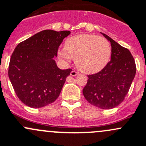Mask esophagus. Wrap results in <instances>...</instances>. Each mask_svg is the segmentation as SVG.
Returning <instances> with one entry per match:
<instances>
[{"instance_id":"34e87169","label":"esophagus","mask_w":146,"mask_h":146,"mask_svg":"<svg viewBox=\"0 0 146 146\" xmlns=\"http://www.w3.org/2000/svg\"><path fill=\"white\" fill-rule=\"evenodd\" d=\"M78 71H76V70H72L71 71V73H70V76H77V75H78Z\"/></svg>"}]
</instances>
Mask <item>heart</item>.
I'll list each match as a JSON object with an SVG mask.
<instances>
[{"mask_svg": "<svg viewBox=\"0 0 146 146\" xmlns=\"http://www.w3.org/2000/svg\"><path fill=\"white\" fill-rule=\"evenodd\" d=\"M108 41L95 35L80 34L68 38L65 47L59 49L58 55L62 60H76V66L82 72L94 73L106 66L110 56Z\"/></svg>", "mask_w": 146, "mask_h": 146, "instance_id": "obj_1", "label": "heart"}]
</instances>
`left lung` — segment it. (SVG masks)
Returning <instances> with one entry per match:
<instances>
[{
    "label": "left lung",
    "mask_w": 146,
    "mask_h": 146,
    "mask_svg": "<svg viewBox=\"0 0 146 146\" xmlns=\"http://www.w3.org/2000/svg\"><path fill=\"white\" fill-rule=\"evenodd\" d=\"M102 34L110 42L111 59L100 71L87 76L82 92L92 105L101 109H111L125 99L136 75V67L128 49Z\"/></svg>",
    "instance_id": "left-lung-1"
}]
</instances>
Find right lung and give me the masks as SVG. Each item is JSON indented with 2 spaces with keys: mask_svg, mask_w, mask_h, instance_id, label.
<instances>
[{
  "mask_svg": "<svg viewBox=\"0 0 146 146\" xmlns=\"http://www.w3.org/2000/svg\"><path fill=\"white\" fill-rule=\"evenodd\" d=\"M70 33L69 31H42L15 47L8 76L15 94L25 105L41 108L59 97L72 69L59 68L53 58Z\"/></svg>",
  "mask_w": 146,
  "mask_h": 146,
  "instance_id": "1",
  "label": "right lung"
}]
</instances>
